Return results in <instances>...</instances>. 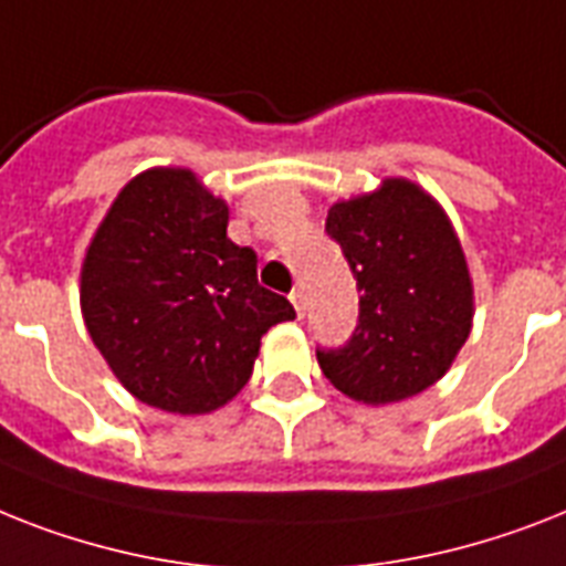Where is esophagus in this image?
<instances>
[{"mask_svg": "<svg viewBox=\"0 0 566 566\" xmlns=\"http://www.w3.org/2000/svg\"><path fill=\"white\" fill-rule=\"evenodd\" d=\"M291 302H293V307H296V314L305 316V291H302V287H293Z\"/></svg>", "mask_w": 566, "mask_h": 566, "instance_id": "obj_1", "label": "esophagus"}]
</instances>
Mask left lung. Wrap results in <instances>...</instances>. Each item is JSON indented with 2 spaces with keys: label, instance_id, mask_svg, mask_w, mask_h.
<instances>
[{
  "label": "left lung",
  "instance_id": "8db88e82",
  "mask_svg": "<svg viewBox=\"0 0 566 566\" xmlns=\"http://www.w3.org/2000/svg\"><path fill=\"white\" fill-rule=\"evenodd\" d=\"M357 279L352 337L316 348L325 378L363 403L403 401L433 387L465 346L474 293L444 211L407 179L334 203L325 220Z\"/></svg>",
  "mask_w": 566,
  "mask_h": 566
}]
</instances>
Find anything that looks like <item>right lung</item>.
Wrapping results in <instances>:
<instances>
[{"instance_id": "right-lung-1", "label": "right lung", "mask_w": 566, "mask_h": 566, "mask_svg": "<svg viewBox=\"0 0 566 566\" xmlns=\"http://www.w3.org/2000/svg\"><path fill=\"white\" fill-rule=\"evenodd\" d=\"M229 206L191 171L124 186L81 273L92 343L139 401L197 416L250 380L261 337L296 311L259 284V255L227 238Z\"/></svg>"}]
</instances>
